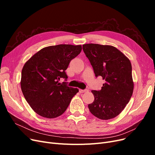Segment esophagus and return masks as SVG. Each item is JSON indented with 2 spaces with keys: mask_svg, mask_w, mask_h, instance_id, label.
<instances>
[{
  "mask_svg": "<svg viewBox=\"0 0 155 155\" xmlns=\"http://www.w3.org/2000/svg\"><path fill=\"white\" fill-rule=\"evenodd\" d=\"M88 91L87 90V89H85V90H82V89H79V92L80 93H84V92H88Z\"/></svg>",
  "mask_w": 155,
  "mask_h": 155,
  "instance_id": "esophagus-1",
  "label": "esophagus"
}]
</instances>
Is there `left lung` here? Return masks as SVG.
<instances>
[{
  "label": "left lung",
  "instance_id": "left-lung-1",
  "mask_svg": "<svg viewBox=\"0 0 155 155\" xmlns=\"http://www.w3.org/2000/svg\"><path fill=\"white\" fill-rule=\"evenodd\" d=\"M83 50L96 76L105 79L99 91H92L94 101L88 104L91 113L101 120L119 115L128 104L134 90L132 66L129 58L111 45L85 44Z\"/></svg>",
  "mask_w": 155,
  "mask_h": 155
}]
</instances>
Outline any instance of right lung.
<instances>
[{
    "mask_svg": "<svg viewBox=\"0 0 155 155\" xmlns=\"http://www.w3.org/2000/svg\"><path fill=\"white\" fill-rule=\"evenodd\" d=\"M81 45H58L45 47L25 63L21 87L34 111L46 118L63 114L79 89L59 83L71 60L80 54Z\"/></svg>",
    "mask_w": 155,
    "mask_h": 155,
    "instance_id": "obj_1",
    "label": "right lung"
}]
</instances>
